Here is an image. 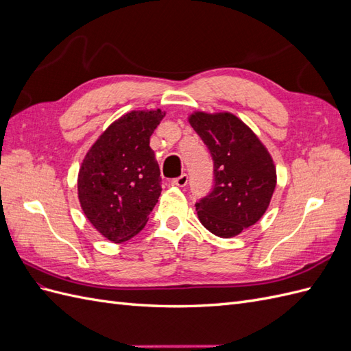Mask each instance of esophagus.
Masks as SVG:
<instances>
[{
    "mask_svg": "<svg viewBox=\"0 0 351 351\" xmlns=\"http://www.w3.org/2000/svg\"><path fill=\"white\" fill-rule=\"evenodd\" d=\"M187 182H189V176L186 173H183L182 176H178L177 178H174L173 182H171V184L178 186V187H184L187 184Z\"/></svg>",
    "mask_w": 351,
    "mask_h": 351,
    "instance_id": "obj_1",
    "label": "esophagus"
}]
</instances>
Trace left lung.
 Segmentation results:
<instances>
[{"instance_id": "1", "label": "left lung", "mask_w": 351, "mask_h": 351, "mask_svg": "<svg viewBox=\"0 0 351 351\" xmlns=\"http://www.w3.org/2000/svg\"><path fill=\"white\" fill-rule=\"evenodd\" d=\"M190 125L214 161V184L196 202L202 224L218 237H234L267 210L277 173L272 158L236 115L195 112Z\"/></svg>"}]
</instances>
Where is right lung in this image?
<instances>
[{"instance_id":"add662e5","label":"right lung","mask_w":351,"mask_h":351,"mask_svg":"<svg viewBox=\"0 0 351 351\" xmlns=\"http://www.w3.org/2000/svg\"><path fill=\"white\" fill-rule=\"evenodd\" d=\"M161 111H133L105 130L83 159L79 200L104 237L121 243L141 232L161 195V171L149 146Z\"/></svg>"}]
</instances>
